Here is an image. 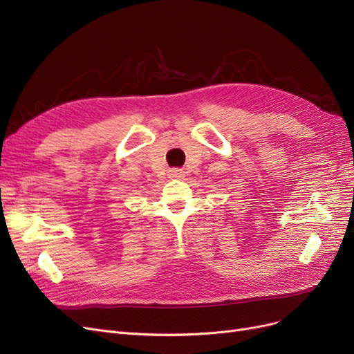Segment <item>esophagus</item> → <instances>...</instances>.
<instances>
[{"mask_svg": "<svg viewBox=\"0 0 354 354\" xmlns=\"http://www.w3.org/2000/svg\"><path fill=\"white\" fill-rule=\"evenodd\" d=\"M184 170L182 169H170L169 170V178H172V179H180V178H184Z\"/></svg>", "mask_w": 354, "mask_h": 354, "instance_id": "1", "label": "esophagus"}]
</instances>
